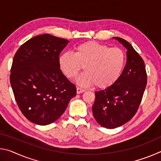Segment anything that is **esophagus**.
I'll return each mask as SVG.
<instances>
[{
    "instance_id": "1",
    "label": "esophagus",
    "mask_w": 161,
    "mask_h": 161,
    "mask_svg": "<svg viewBox=\"0 0 161 161\" xmlns=\"http://www.w3.org/2000/svg\"><path fill=\"white\" fill-rule=\"evenodd\" d=\"M84 89H81V88H80V87H77V94H80V93H82V92H84Z\"/></svg>"
}]
</instances>
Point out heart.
<instances>
[{"label": "heart", "instance_id": "heart-1", "mask_svg": "<svg viewBox=\"0 0 161 161\" xmlns=\"http://www.w3.org/2000/svg\"><path fill=\"white\" fill-rule=\"evenodd\" d=\"M126 57L118 47L89 41L77 45L75 53L67 52L59 59V67L70 80H74L84 66V72L77 79L79 85H96L106 89L118 80L124 69Z\"/></svg>", "mask_w": 161, "mask_h": 161}]
</instances>
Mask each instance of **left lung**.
Returning <instances> with one entry per match:
<instances>
[{
  "mask_svg": "<svg viewBox=\"0 0 161 161\" xmlns=\"http://www.w3.org/2000/svg\"><path fill=\"white\" fill-rule=\"evenodd\" d=\"M127 49L123 72L113 85L95 92L93 116L101 126L115 129L127 123L137 112L147 84L143 59L126 40L114 37Z\"/></svg>",
  "mask_w": 161,
  "mask_h": 161,
  "instance_id": "left-lung-1",
  "label": "left lung"
}]
</instances>
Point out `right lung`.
<instances>
[{"label": "right lung", "instance_id": "obj_1", "mask_svg": "<svg viewBox=\"0 0 161 161\" xmlns=\"http://www.w3.org/2000/svg\"><path fill=\"white\" fill-rule=\"evenodd\" d=\"M68 42L49 34L37 35L23 43L13 58L10 81L15 99L23 115L35 124L58 120L77 94L59 63Z\"/></svg>", "mask_w": 161, "mask_h": 161}]
</instances>
